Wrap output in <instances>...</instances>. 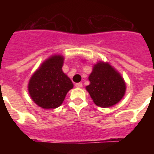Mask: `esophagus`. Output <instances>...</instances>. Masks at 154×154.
<instances>
[{"label": "esophagus", "mask_w": 154, "mask_h": 154, "mask_svg": "<svg viewBox=\"0 0 154 154\" xmlns=\"http://www.w3.org/2000/svg\"><path fill=\"white\" fill-rule=\"evenodd\" d=\"M75 86L77 87V88H82V82L77 83V84L75 85Z\"/></svg>", "instance_id": "1"}]
</instances>
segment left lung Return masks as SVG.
Wrapping results in <instances>:
<instances>
[{"instance_id": "obj_1", "label": "left lung", "mask_w": 154, "mask_h": 154, "mask_svg": "<svg viewBox=\"0 0 154 154\" xmlns=\"http://www.w3.org/2000/svg\"><path fill=\"white\" fill-rule=\"evenodd\" d=\"M90 84L86 90L94 102L102 108L111 107L119 102L125 94L124 79L107 62L99 61L94 65L89 76Z\"/></svg>"}]
</instances>
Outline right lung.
Listing matches in <instances>:
<instances>
[{"instance_id": "add662e5", "label": "right lung", "mask_w": 154, "mask_h": 154, "mask_svg": "<svg viewBox=\"0 0 154 154\" xmlns=\"http://www.w3.org/2000/svg\"><path fill=\"white\" fill-rule=\"evenodd\" d=\"M64 57L53 55L42 63L30 78L28 90L31 98L43 109L59 107L73 84L62 71Z\"/></svg>"}]
</instances>
